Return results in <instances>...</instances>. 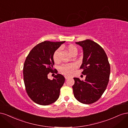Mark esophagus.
I'll return each instance as SVG.
<instances>
[{
  "instance_id": "1",
  "label": "esophagus",
  "mask_w": 128,
  "mask_h": 128,
  "mask_svg": "<svg viewBox=\"0 0 128 128\" xmlns=\"http://www.w3.org/2000/svg\"><path fill=\"white\" fill-rule=\"evenodd\" d=\"M64 77H65V79L66 80H67V79H68L69 78V77L68 76H64Z\"/></svg>"
}]
</instances>
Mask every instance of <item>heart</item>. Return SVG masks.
Segmentation results:
<instances>
[{
	"label": "heart",
	"instance_id": "1",
	"mask_svg": "<svg viewBox=\"0 0 128 128\" xmlns=\"http://www.w3.org/2000/svg\"><path fill=\"white\" fill-rule=\"evenodd\" d=\"M67 49L69 53L71 55H72L74 53H77V49L74 45H69L68 46ZM61 51V48H58L56 51L54 52L53 56V60L55 62H58L59 61V54ZM76 67V64H64L62 66H61L60 68V71L62 73H63L64 74L66 75H70L74 69Z\"/></svg>",
	"mask_w": 128,
	"mask_h": 128
}]
</instances>
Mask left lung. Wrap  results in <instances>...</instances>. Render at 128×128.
<instances>
[{
	"instance_id": "1",
	"label": "left lung",
	"mask_w": 128,
	"mask_h": 128,
	"mask_svg": "<svg viewBox=\"0 0 128 128\" xmlns=\"http://www.w3.org/2000/svg\"><path fill=\"white\" fill-rule=\"evenodd\" d=\"M83 51L82 74L85 80L74 78L72 86L75 98L84 104H91L98 100L105 91L109 82L110 64L104 49L98 44L90 40L76 42Z\"/></svg>"
}]
</instances>
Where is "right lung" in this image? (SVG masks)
Here are the masks:
<instances>
[{"instance_id":"1","label":"right lung","mask_w":128,"mask_h":128,"mask_svg":"<svg viewBox=\"0 0 128 128\" xmlns=\"http://www.w3.org/2000/svg\"><path fill=\"white\" fill-rule=\"evenodd\" d=\"M65 42L44 41L31 50L24 65V79L27 94L35 103L48 105L56 101L65 78L60 74L52 80L48 75L54 64L53 56Z\"/></svg>"}]
</instances>
